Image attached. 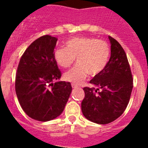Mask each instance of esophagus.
<instances>
[{
    "label": "esophagus",
    "mask_w": 148,
    "mask_h": 148,
    "mask_svg": "<svg viewBox=\"0 0 148 148\" xmlns=\"http://www.w3.org/2000/svg\"><path fill=\"white\" fill-rule=\"evenodd\" d=\"M72 87H73V88H77V87H78V85H76V84H72Z\"/></svg>",
    "instance_id": "obj_1"
}]
</instances>
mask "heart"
Masks as SVG:
<instances>
[{"label":"heart","mask_w":148,"mask_h":148,"mask_svg":"<svg viewBox=\"0 0 148 148\" xmlns=\"http://www.w3.org/2000/svg\"><path fill=\"white\" fill-rule=\"evenodd\" d=\"M110 48L108 43L95 38L75 37L66 42V47L54 51V58L60 66L70 67L77 58L78 64L64 73L65 80L80 84L88 75L96 76L108 66Z\"/></svg>","instance_id":"obj_1"}]
</instances>
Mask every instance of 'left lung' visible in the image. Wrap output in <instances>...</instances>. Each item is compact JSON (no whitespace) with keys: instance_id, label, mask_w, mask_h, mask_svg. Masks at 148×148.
<instances>
[{"instance_id":"left-lung-1","label":"left lung","mask_w":148,"mask_h":148,"mask_svg":"<svg viewBox=\"0 0 148 148\" xmlns=\"http://www.w3.org/2000/svg\"><path fill=\"white\" fill-rule=\"evenodd\" d=\"M111 55L108 66L84 87L82 113L87 119L106 125L118 119L126 109L133 90V77L126 53L119 43L108 36Z\"/></svg>"}]
</instances>
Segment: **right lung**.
<instances>
[{"label":"right lung","mask_w":148,"mask_h":148,"mask_svg":"<svg viewBox=\"0 0 148 148\" xmlns=\"http://www.w3.org/2000/svg\"><path fill=\"white\" fill-rule=\"evenodd\" d=\"M58 38L44 35L32 43L21 58L15 76V92L22 109L30 118L47 121L61 114L70 93V82L61 76L54 58Z\"/></svg>","instance_id":"1"}]
</instances>
